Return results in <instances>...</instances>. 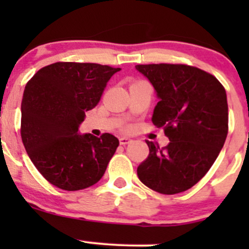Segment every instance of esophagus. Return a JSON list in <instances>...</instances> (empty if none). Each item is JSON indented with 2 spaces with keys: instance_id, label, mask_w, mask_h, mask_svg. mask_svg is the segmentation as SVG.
I'll list each match as a JSON object with an SVG mask.
<instances>
[{
  "instance_id": "esophagus-1",
  "label": "esophagus",
  "mask_w": 249,
  "mask_h": 249,
  "mask_svg": "<svg viewBox=\"0 0 249 249\" xmlns=\"http://www.w3.org/2000/svg\"><path fill=\"white\" fill-rule=\"evenodd\" d=\"M119 142H120V144L125 145V144H129V143H131L132 140L129 139V137H120Z\"/></svg>"
}]
</instances>
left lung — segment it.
Masks as SVG:
<instances>
[{
    "mask_svg": "<svg viewBox=\"0 0 249 249\" xmlns=\"http://www.w3.org/2000/svg\"><path fill=\"white\" fill-rule=\"evenodd\" d=\"M159 102L152 122L164 127L167 147L147 141L149 155L137 167L140 180L160 194L196 184L217 159L228 135L227 92L215 77L187 65H137Z\"/></svg>",
    "mask_w": 249,
    "mask_h": 249,
    "instance_id": "obj_1",
    "label": "left lung"
}]
</instances>
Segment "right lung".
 Instances as JSON below:
<instances>
[{"label":"right lung","mask_w":249,"mask_h":249,"mask_svg":"<svg viewBox=\"0 0 249 249\" xmlns=\"http://www.w3.org/2000/svg\"><path fill=\"white\" fill-rule=\"evenodd\" d=\"M120 69L55 62L26 84L21 101V140L36 169L64 190L99 182L119 145L110 134H80L85 112L99 104L107 82Z\"/></svg>","instance_id":"add662e5"}]
</instances>
